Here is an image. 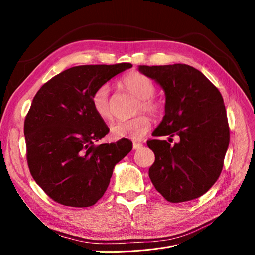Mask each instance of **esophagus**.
<instances>
[{
	"label": "esophagus",
	"mask_w": 255,
	"mask_h": 255,
	"mask_svg": "<svg viewBox=\"0 0 255 255\" xmlns=\"http://www.w3.org/2000/svg\"><path fill=\"white\" fill-rule=\"evenodd\" d=\"M141 146H142V143H140V142H134V143H133V149H134V150L140 149Z\"/></svg>",
	"instance_id": "34e87169"
}]
</instances>
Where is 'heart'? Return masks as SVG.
Instances as JSON below:
<instances>
[{"label": "heart", "mask_w": 255, "mask_h": 255, "mask_svg": "<svg viewBox=\"0 0 255 255\" xmlns=\"http://www.w3.org/2000/svg\"><path fill=\"white\" fill-rule=\"evenodd\" d=\"M125 88L139 99L137 113L146 112L153 117L163 114V105L152 96L155 94V85L148 76L140 72H130L122 79ZM91 105L95 113L103 120H110L113 116V107L110 99L109 85H101L91 96ZM152 121L149 116L138 115L129 120H118L111 126V134L116 139L139 140L149 132Z\"/></svg>", "instance_id": "b5f03b06"}]
</instances>
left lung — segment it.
Returning <instances> with one entry per match:
<instances>
[{"label":"left lung","instance_id":"left-lung-1","mask_svg":"<svg viewBox=\"0 0 255 255\" xmlns=\"http://www.w3.org/2000/svg\"><path fill=\"white\" fill-rule=\"evenodd\" d=\"M166 96L165 116L153 136H179L146 141L155 161L152 184L167 201L180 203L204 195L218 180L230 142L226 106L218 88L196 68L184 65L139 66Z\"/></svg>","mask_w":255,"mask_h":255}]
</instances>
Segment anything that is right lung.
I'll list each match as a JSON object with an SVG mask.
<instances>
[{
    "label": "right lung",
    "instance_id": "add662e5",
    "mask_svg": "<svg viewBox=\"0 0 255 255\" xmlns=\"http://www.w3.org/2000/svg\"><path fill=\"white\" fill-rule=\"evenodd\" d=\"M129 68L128 63L72 67L37 91L24 121L27 165L55 202L96 204L109 187L116 164L132 150L126 138L95 145L110 128L91 105L98 87Z\"/></svg>",
    "mask_w": 255,
    "mask_h": 255
}]
</instances>
